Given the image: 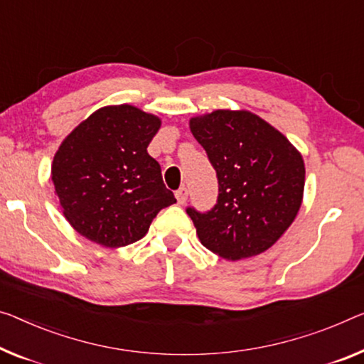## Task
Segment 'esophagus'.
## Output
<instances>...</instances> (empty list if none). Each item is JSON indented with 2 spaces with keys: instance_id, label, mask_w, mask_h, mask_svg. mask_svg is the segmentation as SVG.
<instances>
[{
  "instance_id": "esophagus-1",
  "label": "esophagus",
  "mask_w": 364,
  "mask_h": 364,
  "mask_svg": "<svg viewBox=\"0 0 364 364\" xmlns=\"http://www.w3.org/2000/svg\"><path fill=\"white\" fill-rule=\"evenodd\" d=\"M187 197H188V192H187V188L186 187H182V188H178L177 192H176V198H177V203L178 205H183L187 201Z\"/></svg>"
}]
</instances>
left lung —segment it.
<instances>
[{
	"mask_svg": "<svg viewBox=\"0 0 364 364\" xmlns=\"http://www.w3.org/2000/svg\"><path fill=\"white\" fill-rule=\"evenodd\" d=\"M188 125L220 186L208 213L187 208L200 242L226 260L265 252L291 226L303 203V156L249 110L218 109L192 117Z\"/></svg>",
	"mask_w": 364,
	"mask_h": 364,
	"instance_id": "left-lung-1",
	"label": "left lung"
}]
</instances>
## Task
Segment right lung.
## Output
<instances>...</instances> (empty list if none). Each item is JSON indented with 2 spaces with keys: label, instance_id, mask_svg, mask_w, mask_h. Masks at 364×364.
Segmentation results:
<instances>
[{
  "label": "right lung",
  "instance_id": "right-lung-1",
  "mask_svg": "<svg viewBox=\"0 0 364 364\" xmlns=\"http://www.w3.org/2000/svg\"><path fill=\"white\" fill-rule=\"evenodd\" d=\"M159 128V117L135 105H105L61 141L52 181L63 216L82 237L125 247L148 232L161 210L176 203L146 149Z\"/></svg>",
  "mask_w": 364,
  "mask_h": 364
}]
</instances>
